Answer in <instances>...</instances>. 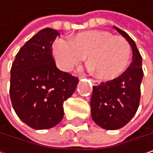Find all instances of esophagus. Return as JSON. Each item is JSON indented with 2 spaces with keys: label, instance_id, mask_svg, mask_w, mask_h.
I'll use <instances>...</instances> for the list:
<instances>
[{
  "label": "esophagus",
  "instance_id": "obj_1",
  "mask_svg": "<svg viewBox=\"0 0 153 153\" xmlns=\"http://www.w3.org/2000/svg\"><path fill=\"white\" fill-rule=\"evenodd\" d=\"M91 81H92V83H93L95 86H98V85L100 84V81H99V80H97V79H92Z\"/></svg>",
  "mask_w": 153,
  "mask_h": 153
}]
</instances>
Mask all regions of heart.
<instances>
[{"mask_svg":"<svg viewBox=\"0 0 153 153\" xmlns=\"http://www.w3.org/2000/svg\"><path fill=\"white\" fill-rule=\"evenodd\" d=\"M57 66L70 71L88 56V67L103 79H113L127 69L131 55L128 42L107 31L91 30L76 34L71 40L57 39L53 44Z\"/></svg>","mask_w":153,"mask_h":153,"instance_id":"heart-1","label":"heart"}]
</instances>
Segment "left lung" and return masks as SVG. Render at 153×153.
Instances as JSON below:
<instances>
[{"mask_svg": "<svg viewBox=\"0 0 153 153\" xmlns=\"http://www.w3.org/2000/svg\"><path fill=\"white\" fill-rule=\"evenodd\" d=\"M113 27L128 41L133 56L129 67L121 75L93 87L90 100L92 120L107 130L119 129L134 117L139 106L143 77L142 56L135 42L126 32Z\"/></svg>", "mask_w": 153, "mask_h": 153, "instance_id": "obj_1", "label": "left lung"}]
</instances>
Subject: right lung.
I'll use <instances>...</instances> for the list:
<instances>
[{
    "mask_svg": "<svg viewBox=\"0 0 153 153\" xmlns=\"http://www.w3.org/2000/svg\"><path fill=\"white\" fill-rule=\"evenodd\" d=\"M59 33L44 28L16 56L10 70V95L19 119L34 129H48L64 117V102L74 92L76 77L60 71L52 56Z\"/></svg>",
    "mask_w": 153,
    "mask_h": 153,
    "instance_id": "right-lung-1",
    "label": "right lung"
}]
</instances>
